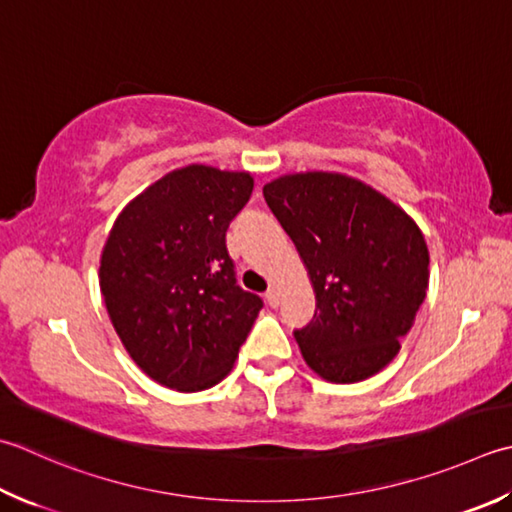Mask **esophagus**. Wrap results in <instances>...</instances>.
<instances>
[{
  "instance_id": "obj_1",
  "label": "esophagus",
  "mask_w": 512,
  "mask_h": 512,
  "mask_svg": "<svg viewBox=\"0 0 512 512\" xmlns=\"http://www.w3.org/2000/svg\"><path fill=\"white\" fill-rule=\"evenodd\" d=\"M266 302H268V306H273V308L279 306V290L275 286H270L266 290Z\"/></svg>"
}]
</instances>
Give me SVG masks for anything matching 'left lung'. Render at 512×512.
Here are the masks:
<instances>
[{"label": "left lung", "mask_w": 512, "mask_h": 512, "mask_svg": "<svg viewBox=\"0 0 512 512\" xmlns=\"http://www.w3.org/2000/svg\"><path fill=\"white\" fill-rule=\"evenodd\" d=\"M315 290L313 322L295 330L326 382L357 384L397 357L428 290V246L402 206L335 170L288 173L264 186Z\"/></svg>", "instance_id": "obj_1"}]
</instances>
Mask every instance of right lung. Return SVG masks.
Here are the masks:
<instances>
[{
    "label": "right lung",
    "instance_id": "1",
    "mask_svg": "<svg viewBox=\"0 0 512 512\" xmlns=\"http://www.w3.org/2000/svg\"><path fill=\"white\" fill-rule=\"evenodd\" d=\"M253 186L248 170L175 168L130 199L106 237L99 288L115 333L142 373L177 393L222 382L262 310L226 250Z\"/></svg>",
    "mask_w": 512,
    "mask_h": 512
}]
</instances>
